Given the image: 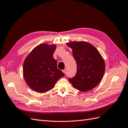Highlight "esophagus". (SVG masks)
Listing matches in <instances>:
<instances>
[{
	"label": "esophagus",
	"mask_w": 128,
	"mask_h": 128,
	"mask_svg": "<svg viewBox=\"0 0 128 128\" xmlns=\"http://www.w3.org/2000/svg\"><path fill=\"white\" fill-rule=\"evenodd\" d=\"M63 72L65 74V75L66 74V70L65 69H64V70H63Z\"/></svg>",
	"instance_id": "obj_1"
}]
</instances>
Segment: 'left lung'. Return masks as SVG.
Returning a JSON list of instances; mask_svg holds the SVG:
<instances>
[{
	"instance_id": "left-lung-1",
	"label": "left lung",
	"mask_w": 128,
	"mask_h": 128,
	"mask_svg": "<svg viewBox=\"0 0 128 128\" xmlns=\"http://www.w3.org/2000/svg\"><path fill=\"white\" fill-rule=\"evenodd\" d=\"M66 45L72 49L77 64L76 74L69 78V81L81 92L92 89L100 84L105 72V62L100 54L92 44L85 42H72Z\"/></svg>"
}]
</instances>
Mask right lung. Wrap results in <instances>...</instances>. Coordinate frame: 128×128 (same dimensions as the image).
I'll list each match as a JSON object with an SVG mask.
<instances>
[{
	"label": "right lung",
	"mask_w": 128,
	"mask_h": 128,
	"mask_svg": "<svg viewBox=\"0 0 128 128\" xmlns=\"http://www.w3.org/2000/svg\"><path fill=\"white\" fill-rule=\"evenodd\" d=\"M56 46L42 44L36 47L24 60L23 76L30 88L40 93L52 89L65 74L53 57Z\"/></svg>",
	"instance_id": "right-lung-1"
}]
</instances>
